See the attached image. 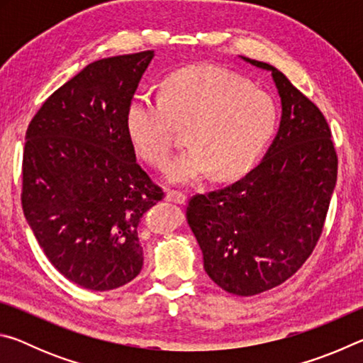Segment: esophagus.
I'll return each mask as SVG.
<instances>
[{"label":"esophagus","instance_id":"obj_1","mask_svg":"<svg viewBox=\"0 0 363 363\" xmlns=\"http://www.w3.org/2000/svg\"><path fill=\"white\" fill-rule=\"evenodd\" d=\"M164 199H167L168 201H173V203L184 205V203H186L187 196L184 192H179V190H168L167 195H164Z\"/></svg>","mask_w":363,"mask_h":363}]
</instances>
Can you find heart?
<instances>
[{"label":"heart","mask_w":363,"mask_h":363,"mask_svg":"<svg viewBox=\"0 0 363 363\" xmlns=\"http://www.w3.org/2000/svg\"><path fill=\"white\" fill-rule=\"evenodd\" d=\"M126 133L147 162H167L176 128L190 145L164 169L169 182L190 184L214 171L233 177L248 171L272 138L277 108L266 91L214 65H192L164 79L160 99L136 96L126 110Z\"/></svg>","instance_id":"1"}]
</instances>
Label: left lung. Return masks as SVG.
Instances as JSON below:
<instances>
[{
    "label": "left lung",
    "mask_w": 363,
    "mask_h": 363,
    "mask_svg": "<svg viewBox=\"0 0 363 363\" xmlns=\"http://www.w3.org/2000/svg\"><path fill=\"white\" fill-rule=\"evenodd\" d=\"M240 59L272 75L281 104L277 136L240 181L192 196L187 223L214 284L253 296L284 284L315 248L336 186L337 158L315 104L275 67Z\"/></svg>",
    "instance_id": "8db88e82"
}]
</instances>
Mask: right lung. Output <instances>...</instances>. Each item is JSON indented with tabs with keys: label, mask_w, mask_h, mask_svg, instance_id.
Returning a JSON list of instances; mask_svg holds the SVG:
<instances>
[{
	"label": "right lung",
	"mask_w": 363,
	"mask_h": 363,
	"mask_svg": "<svg viewBox=\"0 0 363 363\" xmlns=\"http://www.w3.org/2000/svg\"><path fill=\"white\" fill-rule=\"evenodd\" d=\"M155 54L96 60L48 97L27 130L22 208L54 267L108 291L144 264L138 225L163 199L139 167L126 110Z\"/></svg>",
	"instance_id": "add662e5"
}]
</instances>
